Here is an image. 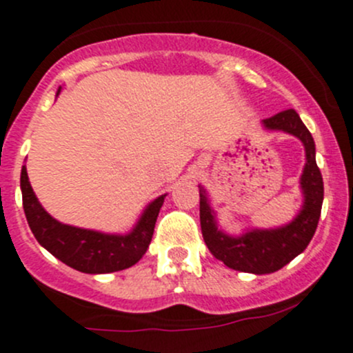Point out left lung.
<instances>
[{"instance_id":"8db88e82","label":"left lung","mask_w":353,"mask_h":353,"mask_svg":"<svg viewBox=\"0 0 353 353\" xmlns=\"http://www.w3.org/2000/svg\"><path fill=\"white\" fill-rule=\"evenodd\" d=\"M263 126L266 130L294 134L305 148V165L301 176L304 205L290 223L279 229H252L237 237L227 236L216 225L206 191L199 188V222L210 252L229 268L254 275H265L283 268L307 248L318 227L325 196L321 170L316 163L314 140L299 114L294 109H287L263 119Z\"/></svg>"}]
</instances>
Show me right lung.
<instances>
[{"label":"right lung","mask_w":353,"mask_h":353,"mask_svg":"<svg viewBox=\"0 0 353 353\" xmlns=\"http://www.w3.org/2000/svg\"><path fill=\"white\" fill-rule=\"evenodd\" d=\"M61 92L59 87L58 94ZM25 216L37 243L71 268L83 273H112L126 270L141 259L154 236L157 216L165 194L145 208L134 229L126 236L102 234L97 230L78 229L52 219L35 196L28 183L27 169L20 176Z\"/></svg>","instance_id":"right-lung-1"}]
</instances>
